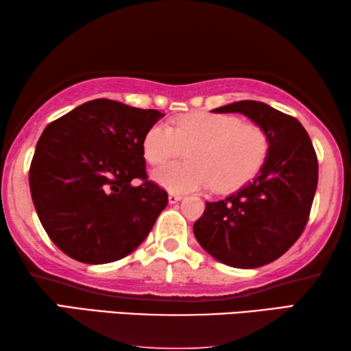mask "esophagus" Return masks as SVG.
<instances>
[{
    "label": "esophagus",
    "mask_w": 351,
    "mask_h": 351,
    "mask_svg": "<svg viewBox=\"0 0 351 351\" xmlns=\"http://www.w3.org/2000/svg\"><path fill=\"white\" fill-rule=\"evenodd\" d=\"M181 199H182L181 193H175V192H170V193H169V203H170V204H175V203H178V202H181Z\"/></svg>",
    "instance_id": "obj_1"
}]
</instances>
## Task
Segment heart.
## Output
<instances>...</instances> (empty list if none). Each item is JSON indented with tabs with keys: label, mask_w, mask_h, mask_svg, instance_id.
Segmentation results:
<instances>
[{
	"label": "heart",
	"mask_w": 351,
	"mask_h": 351,
	"mask_svg": "<svg viewBox=\"0 0 351 351\" xmlns=\"http://www.w3.org/2000/svg\"><path fill=\"white\" fill-rule=\"evenodd\" d=\"M149 164H164L187 149L186 162L156 169L152 178L171 192L187 193L213 186L230 192L247 184L263 169L270 137L254 121L231 114H191L148 128L142 142Z\"/></svg>",
	"instance_id": "1"
}]
</instances>
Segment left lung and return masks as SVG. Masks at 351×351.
Returning a JSON list of instances; mask_svg holds the SVG:
<instances>
[{
    "label": "left lung",
    "instance_id": "8db88e82",
    "mask_svg": "<svg viewBox=\"0 0 351 351\" xmlns=\"http://www.w3.org/2000/svg\"><path fill=\"white\" fill-rule=\"evenodd\" d=\"M264 128L270 152L259 175L220 202H206L193 234L217 261L236 269L274 263L302 236L314 202L319 164L303 125L269 104L243 99L214 109Z\"/></svg>",
    "mask_w": 351,
    "mask_h": 351
}]
</instances>
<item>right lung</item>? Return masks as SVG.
<instances>
[{
  "mask_svg": "<svg viewBox=\"0 0 351 351\" xmlns=\"http://www.w3.org/2000/svg\"><path fill=\"white\" fill-rule=\"evenodd\" d=\"M162 117L98 98L43 130L29 169L31 197L47 234L66 256L114 263L145 241L169 203L164 189L147 180L142 148L148 128Z\"/></svg>",
  "mask_w": 351,
  "mask_h": 351,
  "instance_id": "1",
  "label": "right lung"
}]
</instances>
